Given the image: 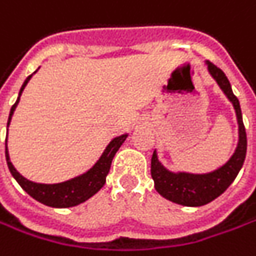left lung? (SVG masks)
<instances>
[{"label": "left lung", "instance_id": "left-lung-1", "mask_svg": "<svg viewBox=\"0 0 256 256\" xmlns=\"http://www.w3.org/2000/svg\"><path fill=\"white\" fill-rule=\"evenodd\" d=\"M210 74L220 86V89L228 96V99L234 104L239 124V142L236 151L230 157V160L224 167L209 174H187V172H170L166 170L157 158L154 151L151 158V177L154 180L156 190L162 198L172 200L174 203L183 206H203L210 203L212 200L219 198L224 190L232 184L236 178L238 172L242 168L246 157V131L242 121V112L238 98L234 95L230 84L224 72L216 64L206 62Z\"/></svg>", "mask_w": 256, "mask_h": 256}]
</instances>
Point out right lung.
<instances>
[{
  "mask_svg": "<svg viewBox=\"0 0 256 256\" xmlns=\"http://www.w3.org/2000/svg\"><path fill=\"white\" fill-rule=\"evenodd\" d=\"M32 74H30L24 84L20 89V95L17 102L12 105V108L10 110V116H8V124L6 126L10 125L11 122V116L16 110V106L18 104L20 96L22 94L26 84H28V80L32 79ZM128 135H121V136H116L114 138L106 150L104 151V154L100 156V158L98 160L95 166L86 172L79 177H74L72 180L68 182H63V183H58V184H40V183H32L30 180L24 178L21 174H20L12 162L10 161V156H8V150H6V164H8V168L12 174V177L17 180L22 190L27 192L32 198H36L37 202L43 203L46 206H52V208H72V206H76L79 203H84V200H88L89 198H92L95 193H98L102 186L105 184L106 182V176H108L109 168H110V162L114 156L116 154V151L120 150L122 146V142L125 141Z\"/></svg>",
  "mask_w": 256,
  "mask_h": 256,
  "instance_id": "add662e5",
  "label": "right lung"
}]
</instances>
